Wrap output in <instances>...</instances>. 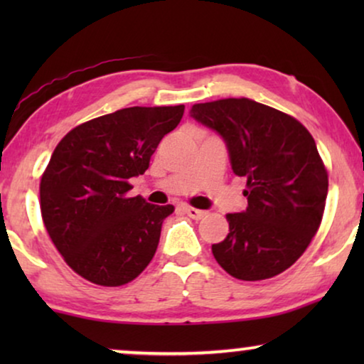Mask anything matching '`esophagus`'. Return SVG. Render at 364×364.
<instances>
[{"label":"esophagus","instance_id":"34e87169","mask_svg":"<svg viewBox=\"0 0 364 364\" xmlns=\"http://www.w3.org/2000/svg\"><path fill=\"white\" fill-rule=\"evenodd\" d=\"M183 212H186L191 218H193V220H200V218L205 215V212H203V210H198V208H193V207H188V205L183 207Z\"/></svg>","mask_w":364,"mask_h":364}]
</instances>
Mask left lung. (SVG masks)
<instances>
[{
  "label": "left lung",
  "mask_w": 364,
  "mask_h": 364,
  "mask_svg": "<svg viewBox=\"0 0 364 364\" xmlns=\"http://www.w3.org/2000/svg\"><path fill=\"white\" fill-rule=\"evenodd\" d=\"M191 116L225 141L232 171L247 178L248 207L227 213L212 253L228 275L267 280L303 255L321 223L328 173L315 139L288 114L247 97L193 104Z\"/></svg>",
  "instance_id": "left-lung-1"
}]
</instances>
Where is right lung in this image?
I'll return each mask as SVG.
<instances>
[{"label":"right lung","mask_w":364,"mask_h":364,"mask_svg":"<svg viewBox=\"0 0 364 364\" xmlns=\"http://www.w3.org/2000/svg\"><path fill=\"white\" fill-rule=\"evenodd\" d=\"M186 106L126 107L74 127L54 149L39 183L44 227L64 262L101 287L141 275L173 205L129 197Z\"/></svg>","instance_id":"obj_1"}]
</instances>
